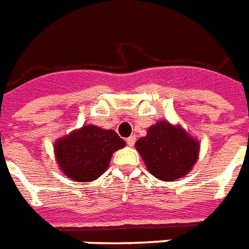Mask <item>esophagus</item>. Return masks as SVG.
<instances>
[{
    "label": "esophagus",
    "instance_id": "obj_1",
    "mask_svg": "<svg viewBox=\"0 0 249 249\" xmlns=\"http://www.w3.org/2000/svg\"><path fill=\"white\" fill-rule=\"evenodd\" d=\"M136 142V136L133 135V136H129V137H128V139H126V144H128V145H133V144H135Z\"/></svg>",
    "mask_w": 249,
    "mask_h": 249
}]
</instances>
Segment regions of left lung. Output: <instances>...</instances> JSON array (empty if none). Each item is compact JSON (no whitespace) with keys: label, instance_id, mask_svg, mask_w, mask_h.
Wrapping results in <instances>:
<instances>
[{"label":"left lung","instance_id":"8db88e82","mask_svg":"<svg viewBox=\"0 0 249 249\" xmlns=\"http://www.w3.org/2000/svg\"><path fill=\"white\" fill-rule=\"evenodd\" d=\"M198 141L180 125L159 121L136 142V149L142 157L148 171L164 181L184 178L198 157Z\"/></svg>","mask_w":249,"mask_h":249}]
</instances>
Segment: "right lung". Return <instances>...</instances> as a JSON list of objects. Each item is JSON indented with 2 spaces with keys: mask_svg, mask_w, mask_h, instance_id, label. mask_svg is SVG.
<instances>
[{
  "mask_svg": "<svg viewBox=\"0 0 249 249\" xmlns=\"http://www.w3.org/2000/svg\"><path fill=\"white\" fill-rule=\"evenodd\" d=\"M123 146L125 141L114 130L84 125L54 142V155L68 178L89 183L108 169L113 152Z\"/></svg>",
  "mask_w": 249,
  "mask_h": 249,
  "instance_id": "1",
  "label": "right lung"
}]
</instances>
